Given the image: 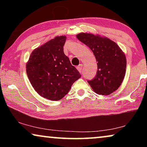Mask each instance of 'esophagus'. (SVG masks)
<instances>
[{
    "label": "esophagus",
    "instance_id": "1",
    "mask_svg": "<svg viewBox=\"0 0 147 147\" xmlns=\"http://www.w3.org/2000/svg\"><path fill=\"white\" fill-rule=\"evenodd\" d=\"M82 66H83V65H82V64H80V65H79L77 67V69H78V71H79L80 73H82Z\"/></svg>",
    "mask_w": 147,
    "mask_h": 147
}]
</instances>
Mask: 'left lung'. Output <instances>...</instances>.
<instances>
[{
  "instance_id": "left-lung-1",
  "label": "left lung",
  "mask_w": 147,
  "mask_h": 147,
  "mask_svg": "<svg viewBox=\"0 0 147 147\" xmlns=\"http://www.w3.org/2000/svg\"><path fill=\"white\" fill-rule=\"evenodd\" d=\"M76 37L92 50L98 71L95 78L88 83L96 93L108 95L119 88L125 76L126 56L115 42L107 37L81 33Z\"/></svg>"
}]
</instances>
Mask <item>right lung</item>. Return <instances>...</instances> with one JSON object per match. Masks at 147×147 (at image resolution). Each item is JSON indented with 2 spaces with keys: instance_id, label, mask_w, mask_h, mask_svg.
I'll use <instances>...</instances> for the list:
<instances>
[{
  "instance_id": "add662e5",
  "label": "right lung",
  "mask_w": 147,
  "mask_h": 147,
  "mask_svg": "<svg viewBox=\"0 0 147 147\" xmlns=\"http://www.w3.org/2000/svg\"><path fill=\"white\" fill-rule=\"evenodd\" d=\"M65 36H57L32 52L26 71L34 89L42 97L59 100L81 78L64 54Z\"/></svg>"
}]
</instances>
